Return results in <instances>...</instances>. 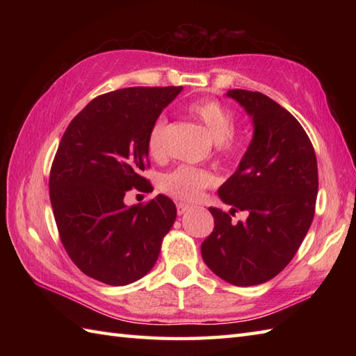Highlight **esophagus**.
I'll use <instances>...</instances> for the list:
<instances>
[{
	"mask_svg": "<svg viewBox=\"0 0 356 356\" xmlns=\"http://www.w3.org/2000/svg\"><path fill=\"white\" fill-rule=\"evenodd\" d=\"M188 209H190V205H185V203H177V214L179 216L185 214Z\"/></svg>",
	"mask_w": 356,
	"mask_h": 356,
	"instance_id": "esophagus-1",
	"label": "esophagus"
}]
</instances>
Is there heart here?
<instances>
[{"label":"heart","mask_w":356,"mask_h":356,"mask_svg":"<svg viewBox=\"0 0 356 356\" xmlns=\"http://www.w3.org/2000/svg\"><path fill=\"white\" fill-rule=\"evenodd\" d=\"M188 111L207 128V131L216 142L218 156H231L236 153L237 140L234 138L236 115L228 105L213 99V97H207V99H199L190 104ZM165 130L166 120L157 119L148 133V153L157 161H161L166 154L163 142ZM213 184L214 176L209 171L190 165H180L176 170L163 174L159 185H161V190L163 193L179 200H194L202 190H205Z\"/></svg>","instance_id":"obj_1"}]
</instances>
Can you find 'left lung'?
<instances>
[{"mask_svg":"<svg viewBox=\"0 0 356 356\" xmlns=\"http://www.w3.org/2000/svg\"><path fill=\"white\" fill-rule=\"evenodd\" d=\"M252 118L254 136L237 171L218 188L229 213L209 208L214 229L202 257L216 275L234 286L274 278L297 254L311 228L318 194V166L305 128L266 95L229 90ZM243 210L245 221L232 222Z\"/></svg>","mask_w":356,"mask_h":356,"instance_id":"left-lung-1","label":"left lung"}]
</instances>
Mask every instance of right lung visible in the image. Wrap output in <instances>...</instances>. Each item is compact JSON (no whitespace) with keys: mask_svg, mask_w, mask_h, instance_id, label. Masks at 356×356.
<instances>
[{"mask_svg":"<svg viewBox=\"0 0 356 356\" xmlns=\"http://www.w3.org/2000/svg\"><path fill=\"white\" fill-rule=\"evenodd\" d=\"M184 87H130L95 97L73 118L50 170V202L72 261L97 282L125 286L154 266L177 209L159 194L127 207V191H147L148 133ZM151 186V185H149Z\"/></svg>","mask_w":356,"mask_h":356,"instance_id":"1","label":"right lung"}]
</instances>
